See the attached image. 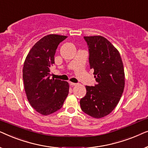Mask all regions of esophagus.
Wrapping results in <instances>:
<instances>
[{
	"mask_svg": "<svg viewBox=\"0 0 148 148\" xmlns=\"http://www.w3.org/2000/svg\"><path fill=\"white\" fill-rule=\"evenodd\" d=\"M69 84L71 85V86H76V85H77V84H75V83H73V82H69Z\"/></svg>",
	"mask_w": 148,
	"mask_h": 148,
	"instance_id": "obj_1",
	"label": "esophagus"
}]
</instances>
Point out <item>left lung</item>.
Instances as JSON below:
<instances>
[{
	"instance_id": "obj_1",
	"label": "left lung",
	"mask_w": 148,
	"mask_h": 148,
	"mask_svg": "<svg viewBox=\"0 0 148 148\" xmlns=\"http://www.w3.org/2000/svg\"><path fill=\"white\" fill-rule=\"evenodd\" d=\"M89 48L90 69L97 84L86 86V95L81 99L83 112L100 119L114 110L125 88V72L118 50L101 36H85Z\"/></svg>"
}]
</instances>
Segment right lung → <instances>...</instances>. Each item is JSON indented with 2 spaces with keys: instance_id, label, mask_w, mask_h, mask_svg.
Wrapping results in <instances>:
<instances>
[{
  "instance_id": "1",
  "label": "right lung",
  "mask_w": 148,
  "mask_h": 148,
  "mask_svg": "<svg viewBox=\"0 0 148 148\" xmlns=\"http://www.w3.org/2000/svg\"><path fill=\"white\" fill-rule=\"evenodd\" d=\"M66 38L56 34L44 36L34 44L24 62L23 79L27 98L36 111L44 116L61 108L69 94L68 82L50 79L56 48Z\"/></svg>"
}]
</instances>
